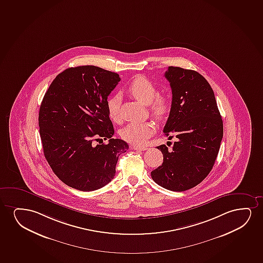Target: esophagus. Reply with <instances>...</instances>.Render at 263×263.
<instances>
[{
  "instance_id": "obj_1",
  "label": "esophagus",
  "mask_w": 263,
  "mask_h": 263,
  "mask_svg": "<svg viewBox=\"0 0 263 263\" xmlns=\"http://www.w3.org/2000/svg\"><path fill=\"white\" fill-rule=\"evenodd\" d=\"M131 149H132V150H136V151H146L147 150L146 147L132 146V147H131Z\"/></svg>"
}]
</instances>
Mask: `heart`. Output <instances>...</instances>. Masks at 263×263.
I'll list each match as a JSON object with an SVG mask.
<instances>
[{
  "mask_svg": "<svg viewBox=\"0 0 263 263\" xmlns=\"http://www.w3.org/2000/svg\"><path fill=\"white\" fill-rule=\"evenodd\" d=\"M126 92L143 104L149 105L152 115L156 120L165 119L171 109L170 97L157 93L154 83L143 76H136L126 86ZM106 110L113 122L120 120V97L118 95L106 100ZM154 126L150 123L132 122L123 127L120 136L124 140L134 145H143L154 134Z\"/></svg>",
  "mask_w": 263,
  "mask_h": 263,
  "instance_id": "b5f03b06",
  "label": "heart"
}]
</instances>
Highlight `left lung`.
Instances as JSON below:
<instances>
[{
    "mask_svg": "<svg viewBox=\"0 0 263 263\" xmlns=\"http://www.w3.org/2000/svg\"><path fill=\"white\" fill-rule=\"evenodd\" d=\"M165 78L171 85L172 103L163 132L176 137L163 154L161 166L151 172L156 184L182 192L200 184L212 170L223 137V122L214 92L202 76L191 69L168 67Z\"/></svg>",
    "mask_w": 263,
    "mask_h": 263,
    "instance_id": "obj_1",
    "label": "left lung"
}]
</instances>
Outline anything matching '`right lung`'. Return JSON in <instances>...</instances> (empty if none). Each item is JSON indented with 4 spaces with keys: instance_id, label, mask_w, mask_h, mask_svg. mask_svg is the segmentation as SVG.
Here are the masks:
<instances>
[{
    "instance_id": "1",
    "label": "right lung",
    "mask_w": 263,
    "mask_h": 263,
    "mask_svg": "<svg viewBox=\"0 0 263 263\" xmlns=\"http://www.w3.org/2000/svg\"><path fill=\"white\" fill-rule=\"evenodd\" d=\"M120 75L96 66H79L60 73L40 106V127L45 159L54 174L68 186L88 192L112 180L121 154L128 144L114 139L106 100ZM103 137L107 145L95 146Z\"/></svg>"
}]
</instances>
